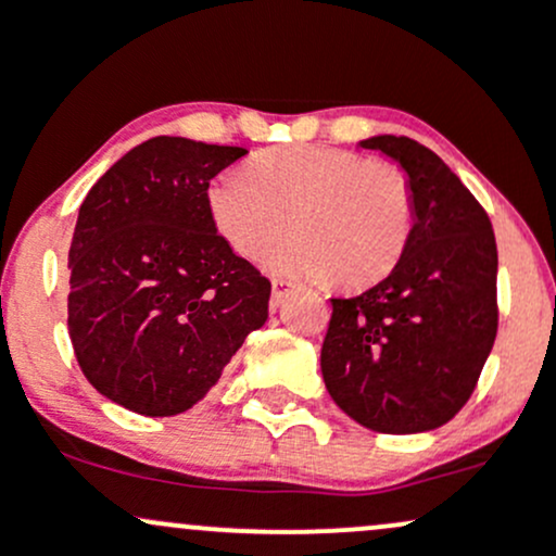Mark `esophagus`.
<instances>
[{
    "instance_id": "obj_1",
    "label": "esophagus",
    "mask_w": 556,
    "mask_h": 556,
    "mask_svg": "<svg viewBox=\"0 0 556 556\" xmlns=\"http://www.w3.org/2000/svg\"><path fill=\"white\" fill-rule=\"evenodd\" d=\"M292 292V282H287V279H274L271 282V305L274 308H277L279 303H282V300L290 295Z\"/></svg>"
}]
</instances>
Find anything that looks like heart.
I'll use <instances>...</instances> for the list:
<instances>
[{
    "label": "heart",
    "mask_w": 556,
    "mask_h": 556,
    "mask_svg": "<svg viewBox=\"0 0 556 556\" xmlns=\"http://www.w3.org/2000/svg\"><path fill=\"white\" fill-rule=\"evenodd\" d=\"M216 229L245 258H261L298 229L271 266L290 277L363 287L387 277L413 232V190L389 162L324 143L261 151L208 188Z\"/></svg>",
    "instance_id": "heart-1"
}]
</instances>
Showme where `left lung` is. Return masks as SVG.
Returning <instances> with one entry per match:
<instances>
[{
	"instance_id": "left-lung-1",
	"label": "left lung",
	"mask_w": 556,
	"mask_h": 556,
	"mask_svg": "<svg viewBox=\"0 0 556 556\" xmlns=\"http://www.w3.org/2000/svg\"><path fill=\"white\" fill-rule=\"evenodd\" d=\"M361 146L405 169L413 232L387 279L331 298L324 384L366 429L431 431L463 410L494 344V229L460 177L418 140L374 136Z\"/></svg>"
}]
</instances>
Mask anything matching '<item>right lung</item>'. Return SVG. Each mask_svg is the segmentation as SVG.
<instances>
[{"label":"right lung","mask_w":556,"mask_h":556,"mask_svg":"<svg viewBox=\"0 0 556 556\" xmlns=\"http://www.w3.org/2000/svg\"><path fill=\"white\" fill-rule=\"evenodd\" d=\"M248 151L159 136L112 164L70 242L67 331L80 371L138 416L185 413L269 318L271 282L235 256L208 182Z\"/></svg>","instance_id":"right-lung-1"}]
</instances>
